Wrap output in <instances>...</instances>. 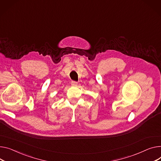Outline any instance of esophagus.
I'll return each instance as SVG.
<instances>
[{"label":"esophagus","mask_w":161,"mask_h":161,"mask_svg":"<svg viewBox=\"0 0 161 161\" xmlns=\"http://www.w3.org/2000/svg\"><path fill=\"white\" fill-rule=\"evenodd\" d=\"M78 84V82L76 81H71V85H73V86H74V85H77Z\"/></svg>","instance_id":"1"}]
</instances>
